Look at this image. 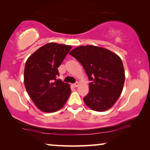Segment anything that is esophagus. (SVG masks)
<instances>
[{
	"mask_svg": "<svg viewBox=\"0 0 150 150\" xmlns=\"http://www.w3.org/2000/svg\"><path fill=\"white\" fill-rule=\"evenodd\" d=\"M79 83H78V82H76V83L73 84V87H77L78 86H79Z\"/></svg>",
	"mask_w": 150,
	"mask_h": 150,
	"instance_id": "34e87169",
	"label": "esophagus"
}]
</instances>
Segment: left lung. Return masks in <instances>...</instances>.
Here are the masks:
<instances>
[{
  "mask_svg": "<svg viewBox=\"0 0 150 150\" xmlns=\"http://www.w3.org/2000/svg\"><path fill=\"white\" fill-rule=\"evenodd\" d=\"M85 69L91 83L83 98L96 111L108 110L115 104L124 87L125 71L122 59L108 49L96 46H80L69 52Z\"/></svg>",
  "mask_w": 150,
  "mask_h": 150,
  "instance_id": "8db88e82",
  "label": "left lung"
}]
</instances>
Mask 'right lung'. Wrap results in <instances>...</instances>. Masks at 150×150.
Returning a JSON list of instances; mask_svg holds the SVG:
<instances>
[{"mask_svg": "<svg viewBox=\"0 0 150 150\" xmlns=\"http://www.w3.org/2000/svg\"><path fill=\"white\" fill-rule=\"evenodd\" d=\"M71 46L48 43L37 50L25 63L24 83L35 105L45 112L61 109L71 94L70 86L56 78Z\"/></svg>", "mask_w": 150, "mask_h": 150, "instance_id": "right-lung-1", "label": "right lung"}]
</instances>
